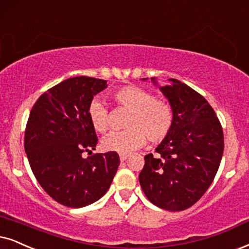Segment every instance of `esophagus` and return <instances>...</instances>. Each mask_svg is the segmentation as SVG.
<instances>
[{"instance_id": "34e87169", "label": "esophagus", "mask_w": 249, "mask_h": 249, "mask_svg": "<svg viewBox=\"0 0 249 249\" xmlns=\"http://www.w3.org/2000/svg\"><path fill=\"white\" fill-rule=\"evenodd\" d=\"M128 156H130V155H127V154H121V155H119V159H121L122 162H124L128 159Z\"/></svg>"}]
</instances>
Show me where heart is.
<instances>
[{"label":"heart","mask_w":249,"mask_h":249,"mask_svg":"<svg viewBox=\"0 0 249 249\" xmlns=\"http://www.w3.org/2000/svg\"><path fill=\"white\" fill-rule=\"evenodd\" d=\"M112 99L119 107L130 110L123 131L110 132L102 140L107 152L130 154L148 141L161 142L169 134L174 123L171 106L165 100L156 99L152 93L139 86L128 85L116 90ZM94 130L105 133L109 128V110L101 100L94 99L87 110Z\"/></svg>","instance_id":"heart-1"}]
</instances>
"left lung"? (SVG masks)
<instances>
[{
  "mask_svg": "<svg viewBox=\"0 0 249 249\" xmlns=\"http://www.w3.org/2000/svg\"><path fill=\"white\" fill-rule=\"evenodd\" d=\"M169 80L171 84L160 90L171 106L174 123L155 149L157 156H144L139 181L150 202L180 212L197 202L212 185L224 152V135L202 95L181 81ZM152 81L157 85L156 78Z\"/></svg>",
  "mask_w": 249,
  "mask_h": 249,
  "instance_id": "obj_1",
  "label": "left lung"
}]
</instances>
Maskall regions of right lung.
I'll return each instance as SVG.
<instances>
[{
	"instance_id": "1",
	"label": "right lung",
	"mask_w": 249,
	"mask_h": 249,
	"mask_svg": "<svg viewBox=\"0 0 249 249\" xmlns=\"http://www.w3.org/2000/svg\"><path fill=\"white\" fill-rule=\"evenodd\" d=\"M107 86L92 77L69 78L43 93L28 117L24 146L31 169L48 195L70 208L101 199L117 172V153L83 157L97 143L88 106Z\"/></svg>"
}]
</instances>
